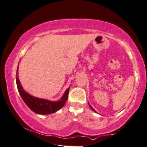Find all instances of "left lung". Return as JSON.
I'll use <instances>...</instances> for the list:
<instances>
[{
    "label": "left lung",
    "instance_id": "obj_1",
    "mask_svg": "<svg viewBox=\"0 0 147 147\" xmlns=\"http://www.w3.org/2000/svg\"><path fill=\"white\" fill-rule=\"evenodd\" d=\"M89 105H90V107L91 108V109H92V110H93V111H94V112H96V111L95 110H94V109H93V108L92 107V106H91V105H90V104H89Z\"/></svg>",
    "mask_w": 147,
    "mask_h": 147
}]
</instances>
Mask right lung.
<instances>
[{
    "label": "right lung",
    "instance_id": "obj_1",
    "mask_svg": "<svg viewBox=\"0 0 147 147\" xmlns=\"http://www.w3.org/2000/svg\"><path fill=\"white\" fill-rule=\"evenodd\" d=\"M19 66V64H18ZM18 67L17 69L16 75V83L18 87V92L24 102L28 107L32 110L33 112L40 115H47L55 113L60 110L61 108L64 107L66 102L67 101L68 92H69L70 87H68L66 90L64 94L58 101H49V100L41 99V98H36L28 94L24 90L22 87L21 83L18 77Z\"/></svg>",
    "mask_w": 147,
    "mask_h": 147
}]
</instances>
